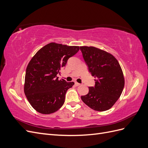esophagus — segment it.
<instances>
[{
  "instance_id": "obj_1",
  "label": "esophagus",
  "mask_w": 148,
  "mask_h": 148,
  "mask_svg": "<svg viewBox=\"0 0 148 148\" xmlns=\"http://www.w3.org/2000/svg\"><path fill=\"white\" fill-rule=\"evenodd\" d=\"M80 84H79V83H78L77 82H75V85L76 86H79Z\"/></svg>"
}]
</instances>
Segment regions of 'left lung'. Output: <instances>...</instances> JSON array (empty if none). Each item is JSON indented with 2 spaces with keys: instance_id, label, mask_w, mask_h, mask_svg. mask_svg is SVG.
<instances>
[{
  "instance_id": "1",
  "label": "left lung",
  "mask_w": 148,
  "mask_h": 148,
  "mask_svg": "<svg viewBox=\"0 0 148 148\" xmlns=\"http://www.w3.org/2000/svg\"><path fill=\"white\" fill-rule=\"evenodd\" d=\"M88 70L95 78V86L81 97L83 102L96 111L109 110L117 102L125 84L123 71L111 53L95 47H80Z\"/></svg>"
}]
</instances>
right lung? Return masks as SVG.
<instances>
[{"label": "right lung", "instance_id": "obj_1", "mask_svg": "<svg viewBox=\"0 0 148 148\" xmlns=\"http://www.w3.org/2000/svg\"><path fill=\"white\" fill-rule=\"evenodd\" d=\"M79 49V46L51 42L39 49L29 61L26 70L24 92L38 112L50 114L64 104L65 94L74 83L59 80L57 75Z\"/></svg>", "mask_w": 148, "mask_h": 148}]
</instances>
